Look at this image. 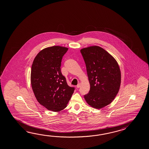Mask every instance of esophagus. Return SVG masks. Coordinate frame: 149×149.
<instances>
[{"label": "esophagus", "instance_id": "34e87169", "mask_svg": "<svg viewBox=\"0 0 149 149\" xmlns=\"http://www.w3.org/2000/svg\"><path fill=\"white\" fill-rule=\"evenodd\" d=\"M80 86H81V84H78V85H77V88H79L80 87Z\"/></svg>", "mask_w": 149, "mask_h": 149}]
</instances>
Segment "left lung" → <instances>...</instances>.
I'll use <instances>...</instances> for the list:
<instances>
[{
    "label": "left lung",
    "instance_id": "8db88e82",
    "mask_svg": "<svg viewBox=\"0 0 149 149\" xmlns=\"http://www.w3.org/2000/svg\"><path fill=\"white\" fill-rule=\"evenodd\" d=\"M86 64L90 90L84 98L92 107L100 109L114 99L121 85L116 61L104 49L92 46L80 50Z\"/></svg>",
    "mask_w": 149,
    "mask_h": 149
}]
</instances>
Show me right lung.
I'll return each instance as SVG.
<instances>
[{"mask_svg": "<svg viewBox=\"0 0 149 149\" xmlns=\"http://www.w3.org/2000/svg\"><path fill=\"white\" fill-rule=\"evenodd\" d=\"M68 50L57 45L44 49L31 66V80L35 96L43 106L56 112L66 107L75 89L68 85L61 70L63 57Z\"/></svg>", "mask_w": 149, "mask_h": 149, "instance_id": "1", "label": "right lung"}]
</instances>
